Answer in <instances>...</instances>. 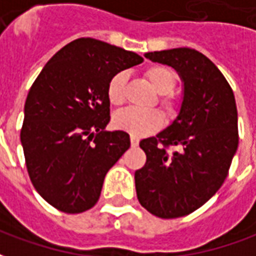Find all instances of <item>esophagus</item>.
Segmentation results:
<instances>
[{"label": "esophagus", "mask_w": 256, "mask_h": 256, "mask_svg": "<svg viewBox=\"0 0 256 256\" xmlns=\"http://www.w3.org/2000/svg\"><path fill=\"white\" fill-rule=\"evenodd\" d=\"M130 142H132V146H137L140 141H138V138H137V137L132 136V137H130Z\"/></svg>", "instance_id": "obj_1"}]
</instances>
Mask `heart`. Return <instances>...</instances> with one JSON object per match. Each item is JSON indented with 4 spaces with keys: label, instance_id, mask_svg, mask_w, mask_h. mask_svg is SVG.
<instances>
[{
    "label": "heart",
    "instance_id": "heart-1",
    "mask_svg": "<svg viewBox=\"0 0 256 256\" xmlns=\"http://www.w3.org/2000/svg\"><path fill=\"white\" fill-rule=\"evenodd\" d=\"M144 76L150 80L152 88L159 94H162L159 100L162 108L167 114H172L177 106V101L172 94L177 84L174 72L166 66L156 64L145 70ZM126 84H128V75L124 72L115 74L110 79L108 86H106V97L112 106H122L124 102ZM114 124L118 128L133 134L136 137H141L160 128L162 116L160 114L156 111H141L136 108H128V110L118 112L114 118Z\"/></svg>",
    "mask_w": 256,
    "mask_h": 256
}]
</instances>
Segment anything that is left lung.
<instances>
[{"instance_id": "obj_1", "label": "left lung", "mask_w": 256, "mask_h": 256, "mask_svg": "<svg viewBox=\"0 0 256 256\" xmlns=\"http://www.w3.org/2000/svg\"><path fill=\"white\" fill-rule=\"evenodd\" d=\"M176 68L184 80L177 119L140 142L146 155L134 174L140 204L172 220L200 208L218 192L238 146L237 106L230 84L203 53L189 48L145 53ZM174 146L176 151L170 152Z\"/></svg>"}]
</instances>
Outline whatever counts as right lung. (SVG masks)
Returning <instances> with one entry per match:
<instances>
[{"label": "right lung", "mask_w": 256, "mask_h": 256, "mask_svg": "<svg viewBox=\"0 0 256 256\" xmlns=\"http://www.w3.org/2000/svg\"><path fill=\"white\" fill-rule=\"evenodd\" d=\"M137 53L93 38L70 42L42 68L24 104L20 141L36 192L58 211L79 214L100 198L106 172L130 146L110 122L106 86L142 63Z\"/></svg>", "instance_id": "right-lung-1"}]
</instances>
